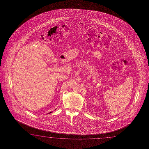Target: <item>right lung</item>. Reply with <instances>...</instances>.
Here are the masks:
<instances>
[{
    "label": "right lung",
    "instance_id": "1",
    "mask_svg": "<svg viewBox=\"0 0 149 149\" xmlns=\"http://www.w3.org/2000/svg\"><path fill=\"white\" fill-rule=\"evenodd\" d=\"M52 113V112H51L49 113V114H50V113Z\"/></svg>",
    "mask_w": 149,
    "mask_h": 149
}]
</instances>
